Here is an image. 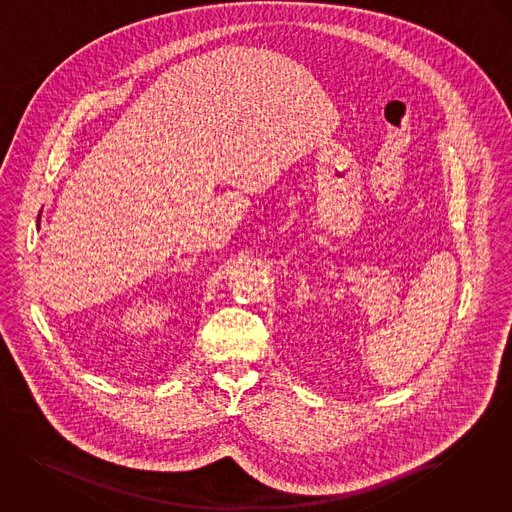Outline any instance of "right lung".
Listing matches in <instances>:
<instances>
[{
	"instance_id": "1",
	"label": "right lung",
	"mask_w": 512,
	"mask_h": 512,
	"mask_svg": "<svg viewBox=\"0 0 512 512\" xmlns=\"http://www.w3.org/2000/svg\"><path fill=\"white\" fill-rule=\"evenodd\" d=\"M37 222H40V212H39V218H37Z\"/></svg>"
}]
</instances>
